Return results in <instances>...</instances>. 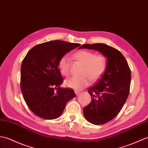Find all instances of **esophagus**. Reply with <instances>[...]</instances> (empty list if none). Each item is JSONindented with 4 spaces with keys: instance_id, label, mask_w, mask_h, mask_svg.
<instances>
[{
    "instance_id": "1",
    "label": "esophagus",
    "mask_w": 148,
    "mask_h": 148,
    "mask_svg": "<svg viewBox=\"0 0 148 148\" xmlns=\"http://www.w3.org/2000/svg\"><path fill=\"white\" fill-rule=\"evenodd\" d=\"M75 94H76V95H77V96H79V95L80 94V92L79 91H75Z\"/></svg>"
}]
</instances>
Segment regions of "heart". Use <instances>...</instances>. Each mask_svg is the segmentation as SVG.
Here are the masks:
<instances>
[{"label": "heart", "instance_id": "b5f03b06", "mask_svg": "<svg viewBox=\"0 0 148 148\" xmlns=\"http://www.w3.org/2000/svg\"><path fill=\"white\" fill-rule=\"evenodd\" d=\"M77 60L84 64L82 76H73L64 81L66 87L76 90H80L89 84L90 80L96 81L102 76L106 70L107 58L103 54H96L94 52L82 50L75 54ZM61 73L68 76L70 73L71 59L68 54L62 56L59 61Z\"/></svg>", "mask_w": 148, "mask_h": 148}]
</instances>
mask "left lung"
Masks as SVG:
<instances>
[{
	"instance_id": "obj_1",
	"label": "left lung",
	"mask_w": 148,
	"mask_h": 148,
	"mask_svg": "<svg viewBox=\"0 0 148 148\" xmlns=\"http://www.w3.org/2000/svg\"><path fill=\"white\" fill-rule=\"evenodd\" d=\"M80 49H94L107 58V66L97 83L88 88L90 103L84 108L85 119L94 125L113 120L122 109L129 96L130 69L121 52L104 44H84Z\"/></svg>"
}]
</instances>
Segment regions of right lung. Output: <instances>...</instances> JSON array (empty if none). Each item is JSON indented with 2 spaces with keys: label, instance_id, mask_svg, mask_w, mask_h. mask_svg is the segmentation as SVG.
Here are the masks:
<instances>
[{
  "label": "right lung",
  "instance_id": "add662e5",
  "mask_svg": "<svg viewBox=\"0 0 148 148\" xmlns=\"http://www.w3.org/2000/svg\"><path fill=\"white\" fill-rule=\"evenodd\" d=\"M79 44L52 40L35 45L23 60L21 90L25 103L36 116L53 120L63 113L68 102L76 96L73 89L61 88L63 82L59 61Z\"/></svg>",
  "mask_w": 148,
  "mask_h": 148
}]
</instances>
